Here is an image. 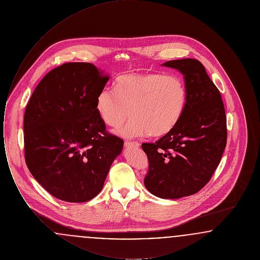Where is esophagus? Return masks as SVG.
<instances>
[{"instance_id": "34e87169", "label": "esophagus", "mask_w": 260, "mask_h": 260, "mask_svg": "<svg viewBox=\"0 0 260 260\" xmlns=\"http://www.w3.org/2000/svg\"><path fill=\"white\" fill-rule=\"evenodd\" d=\"M124 146L125 147H129V146H134V147H138L139 143L136 141H125L124 142Z\"/></svg>"}]
</instances>
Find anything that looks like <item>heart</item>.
<instances>
[{
  "instance_id": "1",
  "label": "heart",
  "mask_w": 260,
  "mask_h": 260,
  "mask_svg": "<svg viewBox=\"0 0 260 260\" xmlns=\"http://www.w3.org/2000/svg\"><path fill=\"white\" fill-rule=\"evenodd\" d=\"M187 103L184 81L176 75L160 73L126 74L120 77L116 89L103 88L96 98L100 119L120 136H160L169 134L180 121Z\"/></svg>"
}]
</instances>
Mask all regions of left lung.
<instances>
[{
    "label": "left lung",
    "instance_id": "left-lung-1",
    "mask_svg": "<svg viewBox=\"0 0 260 260\" xmlns=\"http://www.w3.org/2000/svg\"><path fill=\"white\" fill-rule=\"evenodd\" d=\"M184 76L185 110L173 131L155 143H142L149 168L144 184L161 199L193 195L206 185L221 160L227 142L221 94L197 59L162 64Z\"/></svg>",
    "mask_w": 260,
    "mask_h": 260
}]
</instances>
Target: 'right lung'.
Here are the masks:
<instances>
[{
  "label": "right lung",
  "mask_w": 260,
  "mask_h": 260,
  "mask_svg": "<svg viewBox=\"0 0 260 260\" xmlns=\"http://www.w3.org/2000/svg\"><path fill=\"white\" fill-rule=\"evenodd\" d=\"M108 80L91 63H64L42 79L26 106L25 161L55 198H94L122 152L124 140L106 131L95 108Z\"/></svg>",
  "instance_id": "right-lung-1"
}]
</instances>
